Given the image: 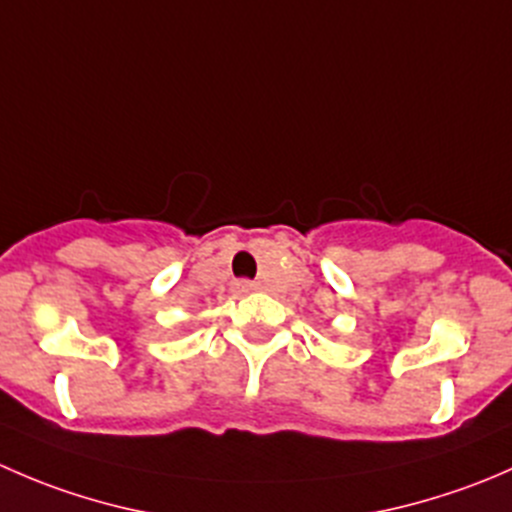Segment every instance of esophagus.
Wrapping results in <instances>:
<instances>
[{"instance_id": "esophagus-1", "label": "esophagus", "mask_w": 512, "mask_h": 512, "mask_svg": "<svg viewBox=\"0 0 512 512\" xmlns=\"http://www.w3.org/2000/svg\"><path fill=\"white\" fill-rule=\"evenodd\" d=\"M252 289H257L255 282H250V280H237L235 282V292L245 294V292H252Z\"/></svg>"}]
</instances>
